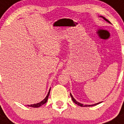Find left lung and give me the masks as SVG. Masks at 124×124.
<instances>
[{
  "label": "left lung",
  "instance_id": "obj_1",
  "mask_svg": "<svg viewBox=\"0 0 124 124\" xmlns=\"http://www.w3.org/2000/svg\"><path fill=\"white\" fill-rule=\"evenodd\" d=\"M101 17H102V18H104V20H105L106 21V22H109V23H110V22H109V21L108 20H107V19L106 18L103 17V16H101ZM70 96H71V98H72V100H73V102H74L76 104H77V105L80 106H81V107H83V106H85V107H87V106H93L97 105V104H99V103H100V102H99V103L94 104H93V105H83V104H82L80 103V102H77V101H76V100H75L74 98H73V97L72 96V94H71V93H70Z\"/></svg>",
  "mask_w": 124,
  "mask_h": 124
}]
</instances>
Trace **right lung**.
<instances>
[{"instance_id": "right-lung-1", "label": "right lung", "mask_w": 124, "mask_h": 124, "mask_svg": "<svg viewBox=\"0 0 124 124\" xmlns=\"http://www.w3.org/2000/svg\"><path fill=\"white\" fill-rule=\"evenodd\" d=\"M50 90H51V89H50ZM50 90H49V91L48 94H47L46 97V98H44V100H43V101H41V102H39V103H37V104H31V105H28V106H30V107H33V108H38V107L41 106L43 105V104H45L46 102H47V99H48L49 95Z\"/></svg>"}]
</instances>
